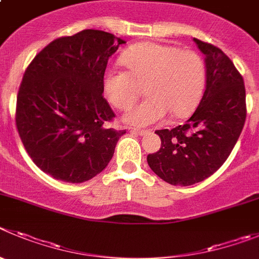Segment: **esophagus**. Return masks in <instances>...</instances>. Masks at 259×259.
Wrapping results in <instances>:
<instances>
[{
  "mask_svg": "<svg viewBox=\"0 0 259 259\" xmlns=\"http://www.w3.org/2000/svg\"><path fill=\"white\" fill-rule=\"evenodd\" d=\"M131 131L132 132H135V134H137V135H148L149 132V130H140V128H131Z\"/></svg>",
  "mask_w": 259,
  "mask_h": 259,
  "instance_id": "esophagus-1",
  "label": "esophagus"
}]
</instances>
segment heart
Segmentation results:
<instances>
[{"label":"heart","instance_id":"1","mask_svg":"<svg viewBox=\"0 0 259 259\" xmlns=\"http://www.w3.org/2000/svg\"><path fill=\"white\" fill-rule=\"evenodd\" d=\"M125 70L109 68L103 78L106 99L119 110L128 109L141 94L145 100L132 106L124 120L135 125H150L172 117L184 118L198 105L205 84V64L198 52L172 45L142 42L122 55Z\"/></svg>","mask_w":259,"mask_h":259}]
</instances>
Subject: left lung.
<instances>
[{
    "label": "left lung",
    "mask_w": 259,
    "mask_h": 259,
    "mask_svg": "<svg viewBox=\"0 0 259 259\" xmlns=\"http://www.w3.org/2000/svg\"><path fill=\"white\" fill-rule=\"evenodd\" d=\"M205 55L207 84L200 104L185 124L155 131L162 140L148 164L175 186H189L212 176L231 154L246 118L245 86L221 49L194 38Z\"/></svg>",
    "instance_id": "obj_1"
}]
</instances>
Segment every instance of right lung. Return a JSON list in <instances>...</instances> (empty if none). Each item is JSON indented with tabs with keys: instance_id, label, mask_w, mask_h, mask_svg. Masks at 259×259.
<instances>
[{
	"instance_id": "obj_1",
	"label": "right lung",
	"mask_w": 259,
	"mask_h": 259,
	"mask_svg": "<svg viewBox=\"0 0 259 259\" xmlns=\"http://www.w3.org/2000/svg\"><path fill=\"white\" fill-rule=\"evenodd\" d=\"M122 44L111 33L84 29L50 42L25 69L16 128L34 164L54 179L91 180L125 134L105 127L115 114L103 96L108 60Z\"/></svg>"
}]
</instances>
